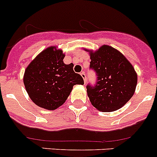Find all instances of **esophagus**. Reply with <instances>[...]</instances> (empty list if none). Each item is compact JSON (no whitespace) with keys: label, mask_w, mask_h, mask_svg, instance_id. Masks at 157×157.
Returning <instances> with one entry per match:
<instances>
[{"label":"esophagus","mask_w":157,"mask_h":157,"mask_svg":"<svg viewBox=\"0 0 157 157\" xmlns=\"http://www.w3.org/2000/svg\"><path fill=\"white\" fill-rule=\"evenodd\" d=\"M81 76L82 77V78H83V80H84V82H85V84H86V73L84 71H82V72H81Z\"/></svg>","instance_id":"esophagus-1"}]
</instances>
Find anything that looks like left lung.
<instances>
[{
  "label": "left lung",
  "mask_w": 157,
  "mask_h": 157,
  "mask_svg": "<svg viewBox=\"0 0 157 157\" xmlns=\"http://www.w3.org/2000/svg\"><path fill=\"white\" fill-rule=\"evenodd\" d=\"M84 50L90 54V66L98 75L96 86H86L92 105L103 112L121 109L135 92L138 75L133 65L123 53L108 45L96 51Z\"/></svg>",
  "instance_id": "left-lung-1"
}]
</instances>
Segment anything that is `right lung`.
<instances>
[{
  "label": "right lung",
  "instance_id": "right-lung-1",
  "mask_svg": "<svg viewBox=\"0 0 157 157\" xmlns=\"http://www.w3.org/2000/svg\"><path fill=\"white\" fill-rule=\"evenodd\" d=\"M65 54L56 46L41 51L25 70L23 83L31 101L37 106L55 110L64 104L75 85H83L73 63L65 64Z\"/></svg>",
  "mask_w": 157,
  "mask_h": 157
}]
</instances>
